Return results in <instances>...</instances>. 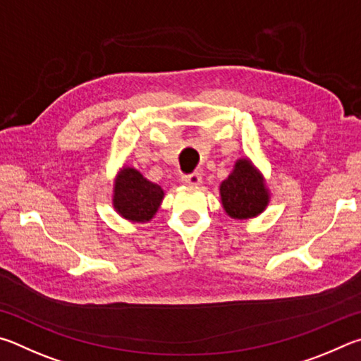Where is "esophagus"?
I'll return each mask as SVG.
<instances>
[{
  "instance_id": "34e87169",
  "label": "esophagus",
  "mask_w": 361,
  "mask_h": 361,
  "mask_svg": "<svg viewBox=\"0 0 361 361\" xmlns=\"http://www.w3.org/2000/svg\"><path fill=\"white\" fill-rule=\"evenodd\" d=\"M182 180H184L187 185H198L201 182V174L200 173L185 174V176H182Z\"/></svg>"
}]
</instances>
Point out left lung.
I'll return each instance as SVG.
<instances>
[{
	"mask_svg": "<svg viewBox=\"0 0 361 361\" xmlns=\"http://www.w3.org/2000/svg\"><path fill=\"white\" fill-rule=\"evenodd\" d=\"M220 197L226 214L233 219H250L268 204V192L262 176L247 160H239L228 179L220 185Z\"/></svg>",
	"mask_w": 361,
	"mask_h": 361,
	"instance_id": "8db88e82",
	"label": "left lung"
}]
</instances>
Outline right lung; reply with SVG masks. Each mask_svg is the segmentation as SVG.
I'll return each instance as SVG.
<instances>
[{
	"label": "right lung",
	"mask_w": 361,
	"mask_h": 361,
	"mask_svg": "<svg viewBox=\"0 0 361 361\" xmlns=\"http://www.w3.org/2000/svg\"><path fill=\"white\" fill-rule=\"evenodd\" d=\"M163 200V190L144 179L141 173L125 168L116 182L114 206L120 216L133 222H145L157 212Z\"/></svg>",
	"instance_id": "obj_1"
}]
</instances>
